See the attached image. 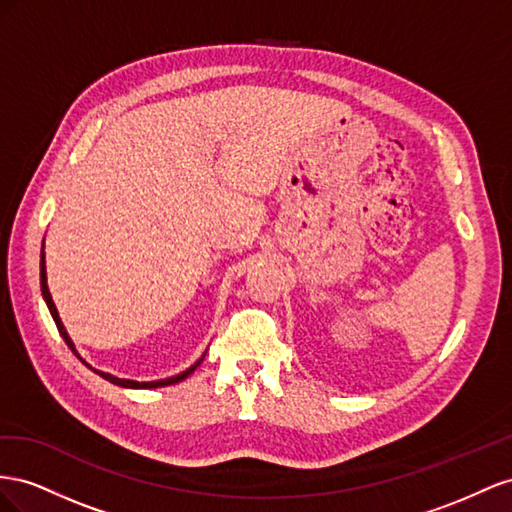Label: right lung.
<instances>
[{
  "mask_svg": "<svg viewBox=\"0 0 512 512\" xmlns=\"http://www.w3.org/2000/svg\"><path fill=\"white\" fill-rule=\"evenodd\" d=\"M40 289H42V298H45V302H47V306H49V313H51V317H53V321H55V326H57V330H60V334H62V339L66 341V345L72 349V354H75L87 369H92L94 373H98L102 379H107V382H111V384H115V386H122V388H163V386H171V384H178V382H182V379H186L188 375H191L199 364L203 362V358H206V352H203V356L195 362V364H191V367H188L186 371H182V373H178V375H171V377H165V379H154V382H137V379H124V377H115V375H111V373H105V371H98V369H94L92 364H87L81 356H79V352H77V347H75V343H72V339L68 337V332H66V328H64V324H62V319H60V313H57V309H55V302H53V298H51V291H49V285H47V261H45V240H42V251H40Z\"/></svg>",
  "mask_w": 512,
  "mask_h": 512,
  "instance_id": "add662e5",
  "label": "right lung"
}]
</instances>
